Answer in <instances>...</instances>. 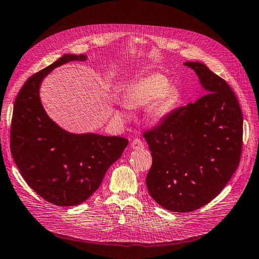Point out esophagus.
<instances>
[{
  "instance_id": "34e87169",
  "label": "esophagus",
  "mask_w": 259,
  "mask_h": 259,
  "mask_svg": "<svg viewBox=\"0 0 259 259\" xmlns=\"http://www.w3.org/2000/svg\"><path fill=\"white\" fill-rule=\"evenodd\" d=\"M143 148H144V145H143V143H142L140 139H135V140L132 141L131 144H130L131 150H140V149H143Z\"/></svg>"
}]
</instances>
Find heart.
Returning a JSON list of instances; mask_svg holds the SVG:
<instances>
[{
	"label": "heart",
	"instance_id": "b5f03b06",
	"mask_svg": "<svg viewBox=\"0 0 259 259\" xmlns=\"http://www.w3.org/2000/svg\"><path fill=\"white\" fill-rule=\"evenodd\" d=\"M177 91L170 79L162 73H151L131 82L123 90L122 101L129 108H142L151 104L149 116L153 121H162L173 110Z\"/></svg>",
	"mask_w": 259,
	"mask_h": 259
}]
</instances>
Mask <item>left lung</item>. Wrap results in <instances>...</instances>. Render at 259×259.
Returning <instances> with one entry per match:
<instances>
[{"mask_svg": "<svg viewBox=\"0 0 259 259\" xmlns=\"http://www.w3.org/2000/svg\"><path fill=\"white\" fill-rule=\"evenodd\" d=\"M202 95L174 110L144 134L153 163L150 196L169 211L189 212L209 203L240 164L243 115L228 83L201 62L187 61Z\"/></svg>", "mask_w": 259, "mask_h": 259, "instance_id": "8db88e82", "label": "left lung"}]
</instances>
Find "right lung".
<instances>
[{
    "mask_svg": "<svg viewBox=\"0 0 259 259\" xmlns=\"http://www.w3.org/2000/svg\"><path fill=\"white\" fill-rule=\"evenodd\" d=\"M86 55L68 54L30 76L14 103L11 150L29 187L61 207L84 202L101 186L106 171L120 158L128 140L86 132L72 134L46 112L39 91L49 73Z\"/></svg>",
    "mask_w": 259,
    "mask_h": 259,
    "instance_id": "add662e5",
    "label": "right lung"
}]
</instances>
